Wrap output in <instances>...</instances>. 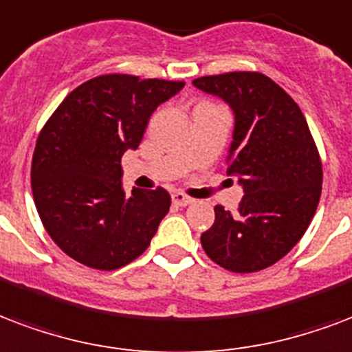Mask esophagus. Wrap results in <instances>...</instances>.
<instances>
[{"mask_svg":"<svg viewBox=\"0 0 352 352\" xmlns=\"http://www.w3.org/2000/svg\"><path fill=\"white\" fill-rule=\"evenodd\" d=\"M171 201H173V205L177 206H188L194 203V201L190 199V197H186L184 194H181V192H175V194L171 195Z\"/></svg>","mask_w":352,"mask_h":352,"instance_id":"obj_1","label":"esophagus"}]
</instances>
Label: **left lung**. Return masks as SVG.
<instances>
[{
	"mask_svg": "<svg viewBox=\"0 0 352 352\" xmlns=\"http://www.w3.org/2000/svg\"><path fill=\"white\" fill-rule=\"evenodd\" d=\"M194 87L232 109L227 175L243 188L236 214L214 208L201 245L229 272H260L288 254L312 221L323 182L318 147L297 103L258 72L206 75Z\"/></svg>",
	"mask_w": 352,
	"mask_h": 352,
	"instance_id": "1",
	"label": "left lung"
}]
</instances>
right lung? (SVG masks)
I'll return each mask as SVG.
<instances>
[{"label":"right lung","mask_w":352,"mask_h":352,"mask_svg":"<svg viewBox=\"0 0 352 352\" xmlns=\"http://www.w3.org/2000/svg\"><path fill=\"white\" fill-rule=\"evenodd\" d=\"M182 80L99 75L66 96L40 131L31 188L47 234L80 264L111 272L138 258L170 210L164 188L125 195L122 157Z\"/></svg>","instance_id":"add662e5"}]
</instances>
